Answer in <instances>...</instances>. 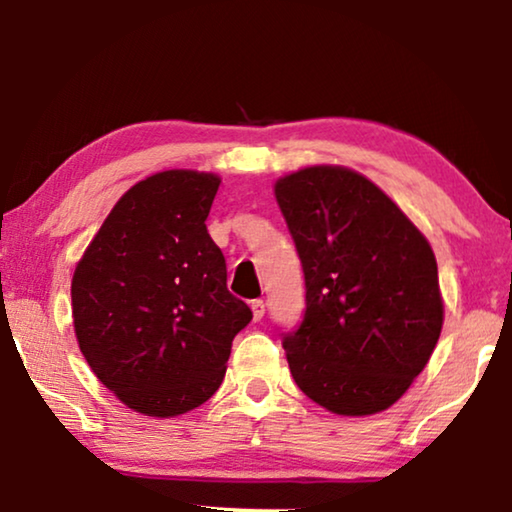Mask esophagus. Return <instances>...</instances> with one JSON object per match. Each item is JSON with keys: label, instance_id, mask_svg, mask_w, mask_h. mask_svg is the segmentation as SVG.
I'll list each match as a JSON object with an SVG mask.
<instances>
[{"label": "esophagus", "instance_id": "esophagus-1", "mask_svg": "<svg viewBox=\"0 0 512 512\" xmlns=\"http://www.w3.org/2000/svg\"><path fill=\"white\" fill-rule=\"evenodd\" d=\"M251 312H254V321H261L263 314H265L263 300H251Z\"/></svg>", "mask_w": 512, "mask_h": 512}]
</instances>
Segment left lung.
<instances>
[{
	"label": "left lung",
	"instance_id": "8db88e82",
	"mask_svg": "<svg viewBox=\"0 0 512 512\" xmlns=\"http://www.w3.org/2000/svg\"><path fill=\"white\" fill-rule=\"evenodd\" d=\"M305 272V317L284 335L300 391L333 415L394 405L429 363L443 296L429 240L363 174L310 165L275 181Z\"/></svg>",
	"mask_w": 512,
	"mask_h": 512
}]
</instances>
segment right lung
Returning <instances> with one entry per match:
<instances>
[{
    "mask_svg": "<svg viewBox=\"0 0 512 512\" xmlns=\"http://www.w3.org/2000/svg\"><path fill=\"white\" fill-rule=\"evenodd\" d=\"M221 177L165 170L121 195L72 277L79 347L104 387L146 417L195 410L221 387L251 321L207 233Z\"/></svg>",
    "mask_w": 512,
    "mask_h": 512,
    "instance_id": "add662e5",
    "label": "right lung"
}]
</instances>
